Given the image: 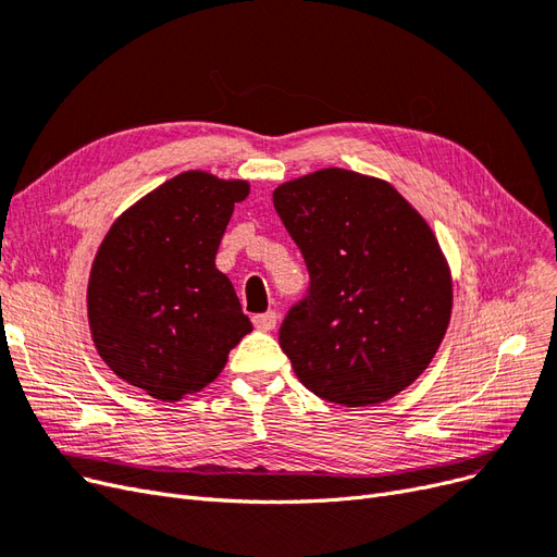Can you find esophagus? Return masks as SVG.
Segmentation results:
<instances>
[{"label":"esophagus","mask_w":557,"mask_h":557,"mask_svg":"<svg viewBox=\"0 0 557 557\" xmlns=\"http://www.w3.org/2000/svg\"><path fill=\"white\" fill-rule=\"evenodd\" d=\"M252 324L257 331H273L277 326V312L268 310L263 314H255L252 317Z\"/></svg>","instance_id":"obj_1"}]
</instances>
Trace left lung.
Listing matches in <instances>:
<instances>
[{
	"label": "left lung",
	"instance_id": "obj_1",
	"mask_svg": "<svg viewBox=\"0 0 557 557\" xmlns=\"http://www.w3.org/2000/svg\"><path fill=\"white\" fill-rule=\"evenodd\" d=\"M310 292L280 347L300 384L343 407L380 405L414 384L448 329L454 284L433 228L380 177L321 169L273 191Z\"/></svg>",
	"mask_w": 557,
	"mask_h": 557
}]
</instances>
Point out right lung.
<instances>
[{
  "label": "right lung",
  "instance_id": "add662e5",
  "mask_svg": "<svg viewBox=\"0 0 557 557\" xmlns=\"http://www.w3.org/2000/svg\"><path fill=\"white\" fill-rule=\"evenodd\" d=\"M247 181L185 171L124 210L87 282L92 343L122 382L177 403L218 380L252 331L214 255Z\"/></svg>",
  "mask_w": 557,
  "mask_h": 557
}]
</instances>
